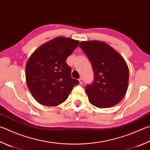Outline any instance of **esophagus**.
Returning a JSON list of instances; mask_svg holds the SVG:
<instances>
[{
  "label": "esophagus",
  "instance_id": "1",
  "mask_svg": "<svg viewBox=\"0 0 150 150\" xmlns=\"http://www.w3.org/2000/svg\"><path fill=\"white\" fill-rule=\"evenodd\" d=\"M79 83L81 84H82L83 83V78H80L79 79Z\"/></svg>",
  "mask_w": 150,
  "mask_h": 150
}]
</instances>
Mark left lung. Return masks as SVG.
Wrapping results in <instances>:
<instances>
[{"label":"left lung","mask_w":150,"mask_h":150,"mask_svg":"<svg viewBox=\"0 0 150 150\" xmlns=\"http://www.w3.org/2000/svg\"><path fill=\"white\" fill-rule=\"evenodd\" d=\"M79 46L94 71V82L85 88L89 102L99 108L117 104L126 94L129 84V67L124 58L104 42L83 41Z\"/></svg>","instance_id":"obj_1"}]
</instances>
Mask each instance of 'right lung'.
<instances>
[{"instance_id":"obj_1","label":"right lung","mask_w":150,"mask_h":150,"mask_svg":"<svg viewBox=\"0 0 150 150\" xmlns=\"http://www.w3.org/2000/svg\"><path fill=\"white\" fill-rule=\"evenodd\" d=\"M79 41L58 37L45 43L31 54L25 66V79L34 98L46 106H57L66 101L79 81L71 77L67 57Z\"/></svg>"}]
</instances>
